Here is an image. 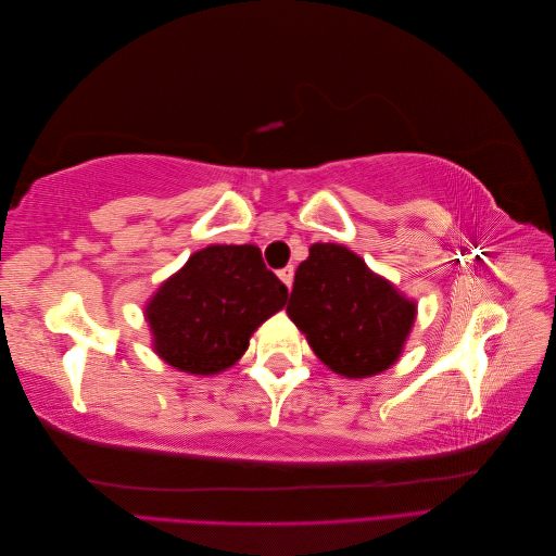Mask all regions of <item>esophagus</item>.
<instances>
[{
	"instance_id": "esophagus-1",
	"label": "esophagus",
	"mask_w": 556,
	"mask_h": 556,
	"mask_svg": "<svg viewBox=\"0 0 556 556\" xmlns=\"http://www.w3.org/2000/svg\"><path fill=\"white\" fill-rule=\"evenodd\" d=\"M278 276H280V280H282L285 285H288V288H292V282H294V266H285V268H280Z\"/></svg>"
}]
</instances>
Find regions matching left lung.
<instances>
[{
  "label": "left lung",
  "mask_w": 556,
  "mask_h": 556,
  "mask_svg": "<svg viewBox=\"0 0 556 556\" xmlns=\"http://www.w3.org/2000/svg\"><path fill=\"white\" fill-rule=\"evenodd\" d=\"M415 301L355 252L315 243L294 274L288 315L333 374L368 378L390 368L415 323Z\"/></svg>",
  "instance_id": "obj_1"
}]
</instances>
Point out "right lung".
I'll return each mask as SVG.
<instances>
[{
  "instance_id": "obj_1",
  "label": "right lung",
  "mask_w": 556,
  "mask_h": 556,
  "mask_svg": "<svg viewBox=\"0 0 556 556\" xmlns=\"http://www.w3.org/2000/svg\"><path fill=\"white\" fill-rule=\"evenodd\" d=\"M288 301L257 245H208L194 252L148 301L157 355L178 371L220 374L241 359L250 336Z\"/></svg>"
}]
</instances>
